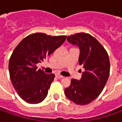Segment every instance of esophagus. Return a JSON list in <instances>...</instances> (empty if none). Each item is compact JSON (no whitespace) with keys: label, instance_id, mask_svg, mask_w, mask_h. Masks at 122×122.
I'll use <instances>...</instances> for the list:
<instances>
[{"label":"esophagus","instance_id":"34e87169","mask_svg":"<svg viewBox=\"0 0 122 122\" xmlns=\"http://www.w3.org/2000/svg\"><path fill=\"white\" fill-rule=\"evenodd\" d=\"M56 77L57 78H59V79H61V78H64L63 76H61V75H60V74H56Z\"/></svg>","mask_w":122,"mask_h":122}]
</instances>
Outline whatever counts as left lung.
Masks as SVG:
<instances>
[{"mask_svg":"<svg viewBox=\"0 0 122 122\" xmlns=\"http://www.w3.org/2000/svg\"><path fill=\"white\" fill-rule=\"evenodd\" d=\"M66 40L79 47L78 63L85 71L80 80H71L65 94L77 105H87L99 95L107 84L110 74L109 57L99 42L87 33L69 36Z\"/></svg>","mask_w":122,"mask_h":122,"instance_id":"8db88e82","label":"left lung"}]
</instances>
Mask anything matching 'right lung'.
<instances>
[{
  "instance_id": "add662e5",
  "label": "right lung",
  "mask_w": 122,
  "mask_h": 122,
  "mask_svg": "<svg viewBox=\"0 0 122 122\" xmlns=\"http://www.w3.org/2000/svg\"><path fill=\"white\" fill-rule=\"evenodd\" d=\"M66 38L33 33L23 38L13 51L8 65L10 76L17 94L25 102L37 104L46 97L55 75L38 70L36 65L58 48Z\"/></svg>"
}]
</instances>
